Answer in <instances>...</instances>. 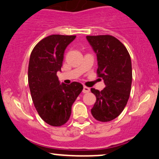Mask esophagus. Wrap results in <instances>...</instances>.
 <instances>
[{
  "label": "esophagus",
  "instance_id": "obj_1",
  "mask_svg": "<svg viewBox=\"0 0 159 159\" xmlns=\"http://www.w3.org/2000/svg\"><path fill=\"white\" fill-rule=\"evenodd\" d=\"M89 91H90V89H89V88H88L86 86L83 87V93H89Z\"/></svg>",
  "mask_w": 159,
  "mask_h": 159
}]
</instances>
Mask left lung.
Listing matches in <instances>:
<instances>
[{"label": "left lung", "instance_id": "left-lung-1", "mask_svg": "<svg viewBox=\"0 0 159 159\" xmlns=\"http://www.w3.org/2000/svg\"><path fill=\"white\" fill-rule=\"evenodd\" d=\"M88 42L97 55L99 77L106 87L91 89L97 100L91 111L96 120L108 122L124 109L131 91L132 71L127 49L118 39L109 35H88Z\"/></svg>", "mask_w": 159, "mask_h": 159}]
</instances>
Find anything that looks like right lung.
I'll use <instances>...</instances> for the list:
<instances>
[{
	"label": "right lung",
	"instance_id": "obj_1",
	"mask_svg": "<svg viewBox=\"0 0 159 159\" xmlns=\"http://www.w3.org/2000/svg\"><path fill=\"white\" fill-rule=\"evenodd\" d=\"M76 35H51L41 40L32 51L28 67V83L32 100L39 116L47 124L60 126L69 120L73 103L83 91L81 83H60L66 48Z\"/></svg>",
	"mask_w": 159,
	"mask_h": 159
}]
</instances>
